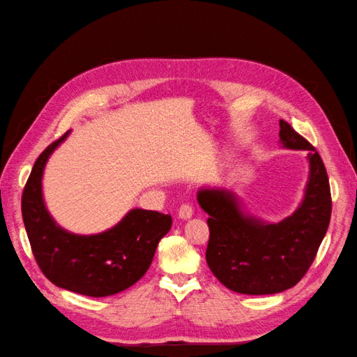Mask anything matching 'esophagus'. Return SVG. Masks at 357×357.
<instances>
[{"mask_svg": "<svg viewBox=\"0 0 357 357\" xmlns=\"http://www.w3.org/2000/svg\"><path fill=\"white\" fill-rule=\"evenodd\" d=\"M178 215H179L181 219H190L193 216V206H192V204H188V202L183 204V206L178 208Z\"/></svg>", "mask_w": 357, "mask_h": 357, "instance_id": "1", "label": "esophagus"}]
</instances>
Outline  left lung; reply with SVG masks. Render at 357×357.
Masks as SVG:
<instances>
[{
	"instance_id": "8db88e82",
	"label": "left lung",
	"mask_w": 357,
	"mask_h": 357,
	"mask_svg": "<svg viewBox=\"0 0 357 357\" xmlns=\"http://www.w3.org/2000/svg\"><path fill=\"white\" fill-rule=\"evenodd\" d=\"M284 147L308 150L310 178L304 202L279 224L244 216L233 193L201 190L198 202L208 213L206 259L213 275L242 294H273L305 276L327 233L331 216L328 174L321 155L287 121H279Z\"/></svg>"
}]
</instances>
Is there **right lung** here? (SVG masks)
Instances as JSON below:
<instances>
[{"instance_id": "obj_1", "label": "right lung", "mask_w": 357, "mask_h": 357, "mask_svg": "<svg viewBox=\"0 0 357 357\" xmlns=\"http://www.w3.org/2000/svg\"><path fill=\"white\" fill-rule=\"evenodd\" d=\"M69 132L38 156L22 190L21 211L38 267L52 284L104 298L132 287L150 267L156 247L172 227V216L135 208L113 229L79 236L63 230L45 210L41 178L44 165Z\"/></svg>"}]
</instances>
